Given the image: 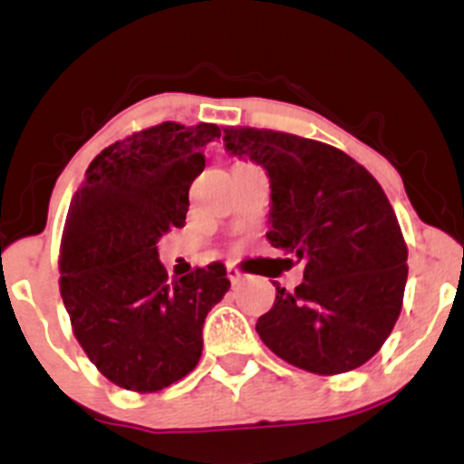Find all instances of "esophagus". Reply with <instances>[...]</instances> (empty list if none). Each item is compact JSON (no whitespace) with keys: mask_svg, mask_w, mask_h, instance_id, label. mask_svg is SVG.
I'll list each match as a JSON object with an SVG mask.
<instances>
[{"mask_svg":"<svg viewBox=\"0 0 464 464\" xmlns=\"http://www.w3.org/2000/svg\"><path fill=\"white\" fill-rule=\"evenodd\" d=\"M227 276H228V281H231V284H233V285H237V284H239V281H242V279H244V275H242V273H239V270H237V268H233V266H228V268H227Z\"/></svg>","mask_w":464,"mask_h":464,"instance_id":"1","label":"esophagus"}]
</instances>
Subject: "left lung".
Here are the masks:
<instances>
[{"label":"left lung","mask_w":464,"mask_h":464,"mask_svg":"<svg viewBox=\"0 0 464 464\" xmlns=\"http://www.w3.org/2000/svg\"><path fill=\"white\" fill-rule=\"evenodd\" d=\"M225 146L266 169V237L305 264L295 292L275 284L259 338L303 371L358 369L391 335L408 279V246L384 189L349 154L290 132L231 126Z\"/></svg>","instance_id":"1"}]
</instances>
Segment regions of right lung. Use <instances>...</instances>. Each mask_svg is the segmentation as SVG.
Wrapping results in <instances>:
<instances>
[{"mask_svg": "<svg viewBox=\"0 0 464 464\" xmlns=\"http://www.w3.org/2000/svg\"><path fill=\"white\" fill-rule=\"evenodd\" d=\"M216 124L163 121L111 143L87 168L63 231L61 296L106 380L157 392L198 364L202 324L231 281L220 262L169 279L157 242L185 227L189 185Z\"/></svg>", "mask_w": 464, "mask_h": 464, "instance_id": "right-lung-1", "label": "right lung"}]
</instances>
